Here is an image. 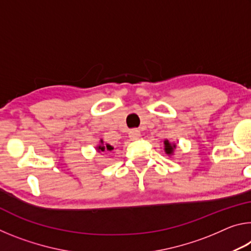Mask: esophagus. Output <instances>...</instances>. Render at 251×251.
I'll return each mask as SVG.
<instances>
[{
    "instance_id": "34e87169",
    "label": "esophagus",
    "mask_w": 251,
    "mask_h": 251,
    "mask_svg": "<svg viewBox=\"0 0 251 251\" xmlns=\"http://www.w3.org/2000/svg\"><path fill=\"white\" fill-rule=\"evenodd\" d=\"M128 135H129V138L131 139V141H136V139H138L139 137H141V131H139L138 129H131Z\"/></svg>"
}]
</instances>
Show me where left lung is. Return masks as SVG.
I'll return each instance as SVG.
<instances>
[{
  "label": "left lung",
  "instance_id": "left-lung-1",
  "mask_svg": "<svg viewBox=\"0 0 251 251\" xmlns=\"http://www.w3.org/2000/svg\"><path fill=\"white\" fill-rule=\"evenodd\" d=\"M165 147H166V148H165V150H166L167 154H171V152H173V148L175 147V145L172 146L171 144H169V143L166 141V142H165Z\"/></svg>",
  "mask_w": 251,
  "mask_h": 251
}]
</instances>
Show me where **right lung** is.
<instances>
[{
    "label": "right lung",
    "instance_id": "add662e5",
    "mask_svg": "<svg viewBox=\"0 0 251 251\" xmlns=\"http://www.w3.org/2000/svg\"><path fill=\"white\" fill-rule=\"evenodd\" d=\"M101 143H103V141H101ZM106 148H107V150H113V147L112 146H109V145H107L106 146ZM97 151H105V147L104 146H99V148H97Z\"/></svg>",
    "mask_w": 251,
    "mask_h": 251
}]
</instances>
